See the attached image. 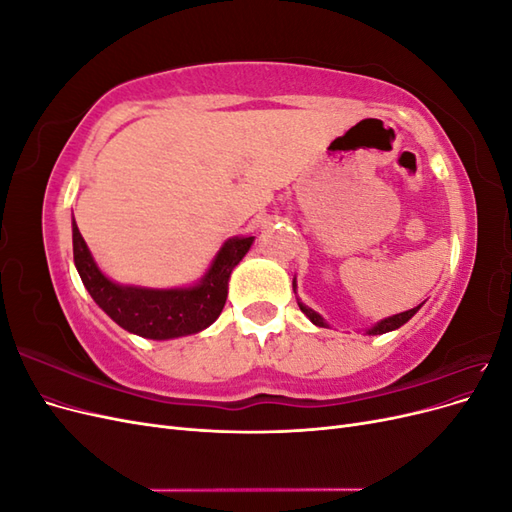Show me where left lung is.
Returning a JSON list of instances; mask_svg holds the SVG:
<instances>
[{
  "instance_id": "8db88e82",
  "label": "left lung",
  "mask_w": 512,
  "mask_h": 512,
  "mask_svg": "<svg viewBox=\"0 0 512 512\" xmlns=\"http://www.w3.org/2000/svg\"><path fill=\"white\" fill-rule=\"evenodd\" d=\"M292 290L297 292V277H294L292 280ZM297 303H299V307H301V312L312 320L316 327H324V329H329V324H327V320H324L318 312H314L312 307H307L305 303H301L299 299H297ZM423 307V303L421 305H416V307H412V309H408V312H401V314H395V316H389V318H384V320H380V322H376L374 327L371 329H367L365 331V335H382V333H389V331H395V329H399V327H404V324L418 312V309Z\"/></svg>"
}]
</instances>
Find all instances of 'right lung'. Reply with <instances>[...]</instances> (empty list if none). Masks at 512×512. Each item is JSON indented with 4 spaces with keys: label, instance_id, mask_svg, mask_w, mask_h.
<instances>
[{
    "label": "right lung",
    "instance_id": "right-lung-1",
    "mask_svg": "<svg viewBox=\"0 0 512 512\" xmlns=\"http://www.w3.org/2000/svg\"><path fill=\"white\" fill-rule=\"evenodd\" d=\"M254 237L224 241L205 275L183 288H145L117 284L96 265L72 218L74 265L102 312L121 329L147 339H175L205 331L222 314L230 273L250 252Z\"/></svg>",
    "mask_w": 512,
    "mask_h": 512
}]
</instances>
